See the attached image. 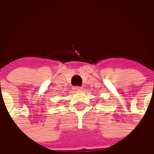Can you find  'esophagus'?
I'll list each match as a JSON object with an SVG mask.
<instances>
[{
	"instance_id": "esophagus-1",
	"label": "esophagus",
	"mask_w": 154,
	"mask_h": 154,
	"mask_svg": "<svg viewBox=\"0 0 154 154\" xmlns=\"http://www.w3.org/2000/svg\"><path fill=\"white\" fill-rule=\"evenodd\" d=\"M73 89L74 91H80L82 90V88L81 86H74L73 87Z\"/></svg>"
}]
</instances>
